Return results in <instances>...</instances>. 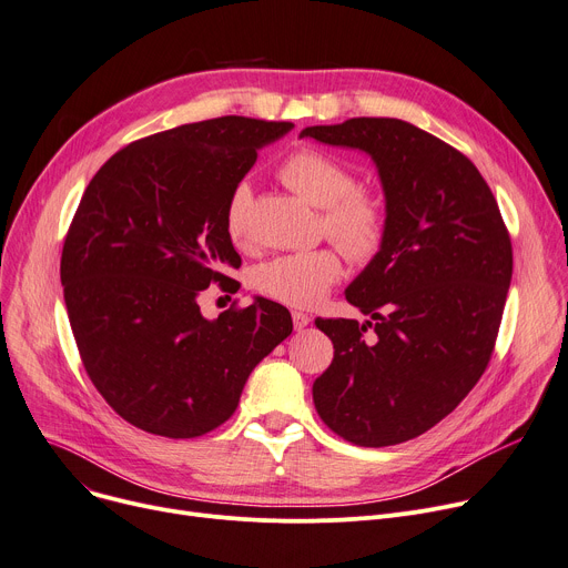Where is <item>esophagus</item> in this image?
<instances>
[{"instance_id":"34e87169","label":"esophagus","mask_w":568,"mask_h":568,"mask_svg":"<svg viewBox=\"0 0 568 568\" xmlns=\"http://www.w3.org/2000/svg\"><path fill=\"white\" fill-rule=\"evenodd\" d=\"M292 322H294V328H296V331H301V328H306V326L311 324V317H308L306 313L294 311V313H292Z\"/></svg>"}]
</instances>
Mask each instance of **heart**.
<instances>
[{
    "instance_id": "heart-1",
    "label": "heart",
    "mask_w": 568,
    "mask_h": 568,
    "mask_svg": "<svg viewBox=\"0 0 568 568\" xmlns=\"http://www.w3.org/2000/svg\"><path fill=\"white\" fill-rule=\"evenodd\" d=\"M281 180L292 192L324 210L328 237L356 260L369 257L384 235V216L369 194L354 189L352 173L320 150H298L281 166ZM253 192L240 182L225 207V231L235 244L248 240ZM343 276V262L331 248L278 255L253 270V287L292 308H313Z\"/></svg>"
}]
</instances>
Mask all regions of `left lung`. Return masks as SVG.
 <instances>
[{
	"label": "left lung",
	"instance_id": "8db88e82",
	"mask_svg": "<svg viewBox=\"0 0 568 568\" xmlns=\"http://www.w3.org/2000/svg\"><path fill=\"white\" fill-rule=\"evenodd\" d=\"M298 136L365 153L382 182L379 251L345 296L365 320H315L333 363L313 384L345 440L386 447L425 434L488 365L511 283V242L488 184L459 150L399 119H349Z\"/></svg>",
	"mask_w": 568,
	"mask_h": 568
}]
</instances>
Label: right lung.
<instances>
[{"mask_svg":"<svg viewBox=\"0 0 568 568\" xmlns=\"http://www.w3.org/2000/svg\"><path fill=\"white\" fill-rule=\"evenodd\" d=\"M292 123L223 116L125 145L93 175L68 231L61 285L93 386L130 425L196 438L235 413L253 367L292 333L276 301L205 320L229 283L233 189Z\"/></svg>","mask_w":568,"mask_h":568,"instance_id":"obj_1","label":"right lung"}]
</instances>
